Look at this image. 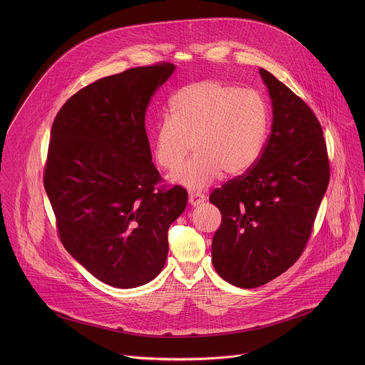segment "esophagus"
I'll return each mask as SVG.
<instances>
[{"instance_id": "1", "label": "esophagus", "mask_w": 365, "mask_h": 365, "mask_svg": "<svg viewBox=\"0 0 365 365\" xmlns=\"http://www.w3.org/2000/svg\"><path fill=\"white\" fill-rule=\"evenodd\" d=\"M207 198H205V195L202 194V192H190V197H188V201H190V204L192 205V207H197V205H200V204H202L204 201H205Z\"/></svg>"}]
</instances>
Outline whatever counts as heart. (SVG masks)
<instances>
[{
    "label": "heart",
    "instance_id": "b5f03b06",
    "mask_svg": "<svg viewBox=\"0 0 365 365\" xmlns=\"http://www.w3.org/2000/svg\"><path fill=\"white\" fill-rule=\"evenodd\" d=\"M268 132V108L257 91L219 80H202L180 88L168 103L155 132V157L173 173L195 148L174 180L205 188L225 174L247 173L259 161Z\"/></svg>",
    "mask_w": 365,
    "mask_h": 365
}]
</instances>
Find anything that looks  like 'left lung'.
Segmentation results:
<instances>
[{
  "mask_svg": "<svg viewBox=\"0 0 365 365\" xmlns=\"http://www.w3.org/2000/svg\"><path fill=\"white\" fill-rule=\"evenodd\" d=\"M272 126L259 161L210 192L222 213L212 262L229 284L257 288L304 253L330 180L322 126L307 103L260 68Z\"/></svg>",
  "mask_w": 365,
  "mask_h": 365,
  "instance_id": "8db88e82",
  "label": "left lung"
}]
</instances>
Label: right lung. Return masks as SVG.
Wrapping results in <instances>:
<instances>
[{
    "label": "right lung",
    "mask_w": 365,
    "mask_h": 365,
    "mask_svg": "<svg viewBox=\"0 0 365 365\" xmlns=\"http://www.w3.org/2000/svg\"><path fill=\"white\" fill-rule=\"evenodd\" d=\"M175 66L133 67L81 88L60 108L43 184L64 249L96 278L135 288L156 278L167 232L188 194L152 163L146 109Z\"/></svg>",
    "instance_id": "obj_1"
}]
</instances>
